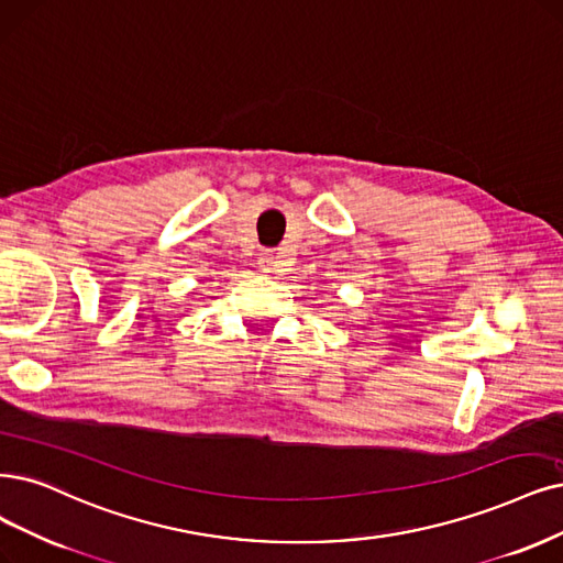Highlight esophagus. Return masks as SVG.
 Returning a JSON list of instances; mask_svg holds the SVG:
<instances>
[{
	"label": "esophagus",
	"instance_id": "34e87169",
	"mask_svg": "<svg viewBox=\"0 0 563 563\" xmlns=\"http://www.w3.org/2000/svg\"><path fill=\"white\" fill-rule=\"evenodd\" d=\"M274 253H271V250H264V253H260V257H257V266L262 268V271H271L274 268Z\"/></svg>",
	"mask_w": 563,
	"mask_h": 563
}]
</instances>
